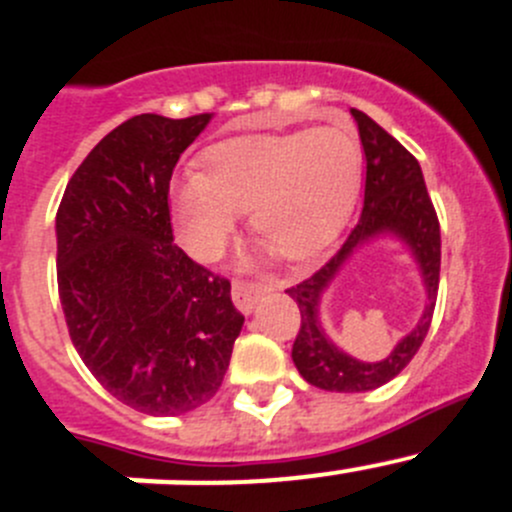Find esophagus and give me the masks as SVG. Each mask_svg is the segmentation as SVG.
<instances>
[{"mask_svg":"<svg viewBox=\"0 0 512 512\" xmlns=\"http://www.w3.org/2000/svg\"><path fill=\"white\" fill-rule=\"evenodd\" d=\"M265 292L267 287L257 285V282H242V280L232 282V302H235V307L245 314H250L252 309H255L257 299H260Z\"/></svg>","mask_w":512,"mask_h":512,"instance_id":"1","label":"esophagus"}]
</instances>
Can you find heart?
Masks as SVG:
<instances>
[{
	"mask_svg": "<svg viewBox=\"0 0 512 512\" xmlns=\"http://www.w3.org/2000/svg\"><path fill=\"white\" fill-rule=\"evenodd\" d=\"M364 153L349 123L232 138L208 151V173L175 180L173 213L185 247L213 260L240 213L285 260H307L337 237L356 203Z\"/></svg>",
	"mask_w": 512,
	"mask_h": 512,
	"instance_id": "heart-1",
	"label": "heart"
}]
</instances>
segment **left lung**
<instances>
[{
	"label": "left lung",
	"instance_id": "1",
	"mask_svg": "<svg viewBox=\"0 0 512 512\" xmlns=\"http://www.w3.org/2000/svg\"><path fill=\"white\" fill-rule=\"evenodd\" d=\"M352 116L359 126V138L366 156L361 218L349 232L344 245L339 247L337 255L322 270L287 289V294L297 302L299 314H302V324H299L292 347L294 366L304 376V381H309L312 386L324 391H339V394L379 389L406 369V364L421 349L428 327H431L438 294V275H441V227H438V215L431 203V195L423 183L421 165L364 111L352 108ZM384 231H391L404 239L415 252L427 285L429 304L415 332L407 335L384 362L369 365L344 355L328 342L318 322V302L323 289L355 247Z\"/></svg>",
	"mask_w": 512,
	"mask_h": 512
}]
</instances>
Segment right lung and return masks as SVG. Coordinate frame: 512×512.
Here are the masks:
<instances>
[{
    "mask_svg": "<svg viewBox=\"0 0 512 512\" xmlns=\"http://www.w3.org/2000/svg\"><path fill=\"white\" fill-rule=\"evenodd\" d=\"M213 113H141L96 143L56 213V280L69 337L131 409L178 416L218 394L242 317L230 280L173 242L168 190Z\"/></svg>",
    "mask_w": 512,
    "mask_h": 512,
    "instance_id": "right-lung-1",
    "label": "right lung"
}]
</instances>
